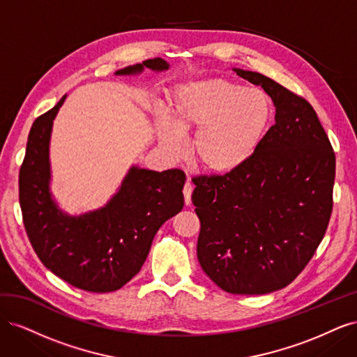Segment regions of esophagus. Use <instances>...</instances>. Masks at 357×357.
Masks as SVG:
<instances>
[{
    "mask_svg": "<svg viewBox=\"0 0 357 357\" xmlns=\"http://www.w3.org/2000/svg\"><path fill=\"white\" fill-rule=\"evenodd\" d=\"M192 192H193V186L190 181H186L185 188H183V197H185V204L189 205L190 204V197H192Z\"/></svg>",
    "mask_w": 357,
    "mask_h": 357,
    "instance_id": "34e87169",
    "label": "esophagus"
}]
</instances>
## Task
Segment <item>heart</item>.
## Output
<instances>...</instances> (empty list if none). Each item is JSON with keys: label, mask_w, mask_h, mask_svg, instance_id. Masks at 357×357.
<instances>
[{"label": "heart", "mask_w": 357, "mask_h": 357, "mask_svg": "<svg viewBox=\"0 0 357 357\" xmlns=\"http://www.w3.org/2000/svg\"><path fill=\"white\" fill-rule=\"evenodd\" d=\"M168 116L172 125L158 121L159 142L168 155L185 153L181 134L195 132L193 158L211 174H231L250 162L273 125L274 105L259 88L226 79L180 86L172 95Z\"/></svg>", "instance_id": "1"}]
</instances>
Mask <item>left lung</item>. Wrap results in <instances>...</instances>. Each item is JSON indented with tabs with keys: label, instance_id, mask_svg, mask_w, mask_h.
I'll return each mask as SVG.
<instances>
[{
	"label": "left lung",
	"instance_id": "left-lung-1",
	"mask_svg": "<svg viewBox=\"0 0 357 357\" xmlns=\"http://www.w3.org/2000/svg\"><path fill=\"white\" fill-rule=\"evenodd\" d=\"M271 96L275 123L247 165L192 178L198 261L222 290L265 295L311 261L332 213L335 153L311 104L266 75L234 68Z\"/></svg>",
	"mask_w": 357,
	"mask_h": 357
}]
</instances>
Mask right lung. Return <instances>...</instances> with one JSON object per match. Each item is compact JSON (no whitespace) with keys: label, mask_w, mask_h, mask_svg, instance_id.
Masks as SVG:
<instances>
[{"label":"right lung","mask_w":357,"mask_h":357,"mask_svg":"<svg viewBox=\"0 0 357 357\" xmlns=\"http://www.w3.org/2000/svg\"><path fill=\"white\" fill-rule=\"evenodd\" d=\"M168 67L155 58L116 74ZM66 98L63 95L31 126L19 171V202L28 238L43 265L74 287L105 294L138 274L158 229L181 211L186 176L180 169L158 172L131 167L104 207L82 215L62 213L49 189V143L53 119Z\"/></svg>","instance_id":"add662e5"}]
</instances>
